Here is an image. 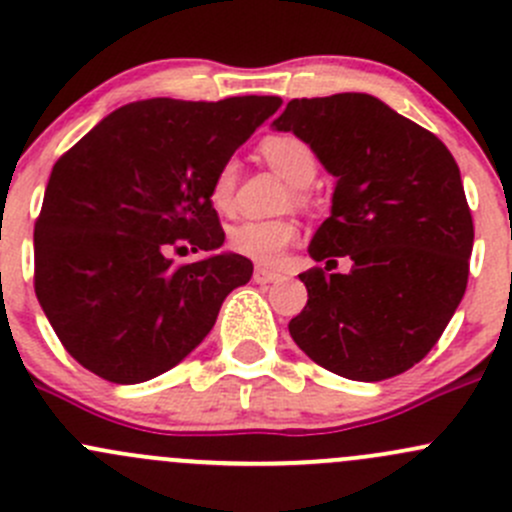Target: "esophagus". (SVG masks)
<instances>
[{"label": "esophagus", "mask_w": 512, "mask_h": 512, "mask_svg": "<svg viewBox=\"0 0 512 512\" xmlns=\"http://www.w3.org/2000/svg\"><path fill=\"white\" fill-rule=\"evenodd\" d=\"M255 282L257 285H272V282H280L282 275L280 272H272V270H265V267H257L255 270Z\"/></svg>", "instance_id": "esophagus-1"}]
</instances>
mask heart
<instances>
[{
    "label": "heart",
    "mask_w": 512,
    "mask_h": 512,
    "mask_svg": "<svg viewBox=\"0 0 512 512\" xmlns=\"http://www.w3.org/2000/svg\"><path fill=\"white\" fill-rule=\"evenodd\" d=\"M262 156L294 188H307L317 178V156L297 136H272L262 143ZM235 188V163H225L218 170L210 188V203L218 210L230 208ZM299 225L289 218L277 220H242L230 230L227 240L237 255L257 265H277L282 252L297 240Z\"/></svg>",
    "instance_id": "1"
}]
</instances>
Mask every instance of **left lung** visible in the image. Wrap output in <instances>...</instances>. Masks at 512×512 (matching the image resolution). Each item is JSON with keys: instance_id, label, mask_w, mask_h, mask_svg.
I'll use <instances>...</instances> for the list:
<instances>
[{"instance_id": "1", "label": "left lung", "mask_w": 512, "mask_h": 512, "mask_svg": "<svg viewBox=\"0 0 512 512\" xmlns=\"http://www.w3.org/2000/svg\"><path fill=\"white\" fill-rule=\"evenodd\" d=\"M275 131L294 133L337 178L329 218L302 272L307 304L289 322L297 347L332 374L381 381L418 364L468 285L473 220L461 170L433 133L369 94L294 98Z\"/></svg>"}]
</instances>
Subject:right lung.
I'll use <instances>...</instances> for the list:
<instances>
[{
    "instance_id": "obj_1",
    "label": "right lung",
    "mask_w": 512,
    "mask_h": 512,
    "mask_svg": "<svg viewBox=\"0 0 512 512\" xmlns=\"http://www.w3.org/2000/svg\"><path fill=\"white\" fill-rule=\"evenodd\" d=\"M280 96L148 98L98 121L56 160L34 227V289L56 337L113 384L156 379L213 329L252 262L223 252L210 188ZM188 239L204 257L173 266Z\"/></svg>"
}]
</instances>
